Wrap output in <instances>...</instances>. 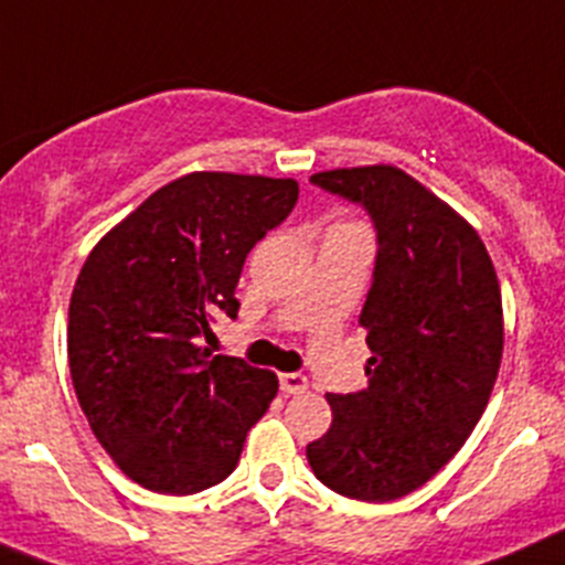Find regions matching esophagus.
I'll list each match as a JSON object with an SVG mask.
<instances>
[{
	"instance_id": "esophagus-1",
	"label": "esophagus",
	"mask_w": 565,
	"mask_h": 565,
	"mask_svg": "<svg viewBox=\"0 0 565 565\" xmlns=\"http://www.w3.org/2000/svg\"><path fill=\"white\" fill-rule=\"evenodd\" d=\"M279 391L286 396L305 394L308 391V377H302V374H279Z\"/></svg>"
}]
</instances>
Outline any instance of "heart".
<instances>
[{"label":"heart","instance_id":"1","mask_svg":"<svg viewBox=\"0 0 565 565\" xmlns=\"http://www.w3.org/2000/svg\"><path fill=\"white\" fill-rule=\"evenodd\" d=\"M341 224H347V222H341Z\"/></svg>","mask_w":565,"mask_h":565}]
</instances>
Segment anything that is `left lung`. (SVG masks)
Masks as SVG:
<instances>
[{"label":"left lung","mask_w":565,"mask_h":565,"mask_svg":"<svg viewBox=\"0 0 565 565\" xmlns=\"http://www.w3.org/2000/svg\"><path fill=\"white\" fill-rule=\"evenodd\" d=\"M310 182L366 207L380 249L358 319L369 388L327 394L332 424L308 463L341 497L391 502L438 475L480 422L502 363V291L477 230L396 166Z\"/></svg>","instance_id":"1"}]
</instances>
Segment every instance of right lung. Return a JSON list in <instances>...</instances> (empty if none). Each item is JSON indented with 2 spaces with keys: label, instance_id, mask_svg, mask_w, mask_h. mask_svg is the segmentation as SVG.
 <instances>
[{
  "label": "right lung",
  "instance_id": "obj_1",
  "mask_svg": "<svg viewBox=\"0 0 565 565\" xmlns=\"http://www.w3.org/2000/svg\"><path fill=\"white\" fill-rule=\"evenodd\" d=\"M291 177L191 171L158 188L90 249L68 305L74 394L113 463L158 493L233 475L277 374L211 358V313L238 316L252 246L286 222Z\"/></svg>",
  "mask_w": 565,
  "mask_h": 565
}]
</instances>
